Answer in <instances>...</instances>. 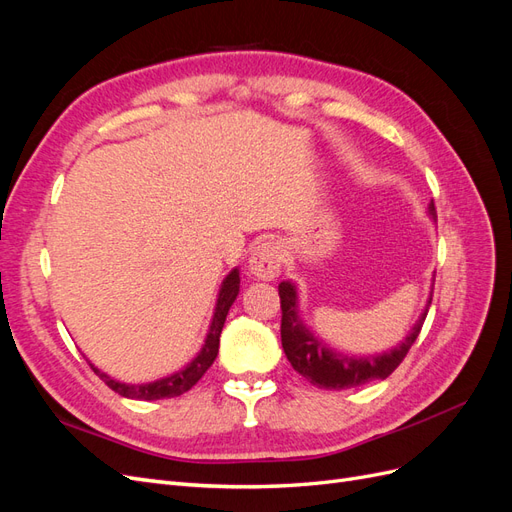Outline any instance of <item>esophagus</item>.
<instances>
[{"mask_svg":"<svg viewBox=\"0 0 512 512\" xmlns=\"http://www.w3.org/2000/svg\"><path fill=\"white\" fill-rule=\"evenodd\" d=\"M284 262V245L277 241L262 243L250 258V273L258 280H275Z\"/></svg>","mask_w":512,"mask_h":512,"instance_id":"esophagus-1","label":"esophagus"}]
</instances>
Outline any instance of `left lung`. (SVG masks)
Instances as JSON below:
<instances>
[{"instance_id": "left-lung-1", "label": "left lung", "mask_w": 512, "mask_h": 512, "mask_svg": "<svg viewBox=\"0 0 512 512\" xmlns=\"http://www.w3.org/2000/svg\"><path fill=\"white\" fill-rule=\"evenodd\" d=\"M429 215L433 220L438 218L433 200L429 205ZM277 290H280V303H282V348L288 356L290 365L294 367V371H299L307 382H312L314 386H318V389H329V391L354 389V386H363L367 382L389 378L399 367V363L406 359L408 350L416 342V337L423 329V322L427 318L429 305H431V299H429L427 309L414 324V329L410 331L404 344L380 356L352 359V356H344L329 350L301 322L299 309H297V288H294L290 282H282Z\"/></svg>"}]
</instances>
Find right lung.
Masks as SVG:
<instances>
[{
    "instance_id": "obj_1",
    "label": "right lung",
    "mask_w": 512,
    "mask_h": 512,
    "mask_svg": "<svg viewBox=\"0 0 512 512\" xmlns=\"http://www.w3.org/2000/svg\"><path fill=\"white\" fill-rule=\"evenodd\" d=\"M239 271H230L228 277L222 284V290L218 294V305H215V314L211 320V327L205 339V346L200 348V352L194 356V361L183 367L177 374L156 380V382H149V384H126V382H119L113 380L111 376L102 374L98 367L91 365V369L96 371V374L102 378V382L108 386V389H113L115 393H119L121 397H128V399H143V401H153V399H164V397H179L185 391H190L192 386L205 376V371L213 365L215 356H218L220 350V333L224 329V322L228 316V309L230 305L235 303L237 294H239Z\"/></svg>"
}]
</instances>
